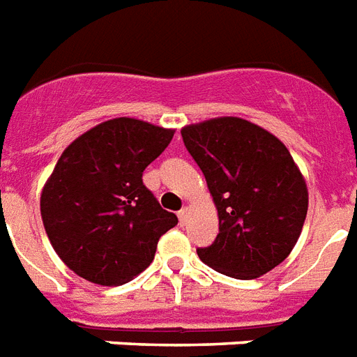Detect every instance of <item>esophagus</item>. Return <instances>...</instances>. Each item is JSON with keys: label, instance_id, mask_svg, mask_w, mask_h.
<instances>
[{"label": "esophagus", "instance_id": "34e87169", "mask_svg": "<svg viewBox=\"0 0 357 357\" xmlns=\"http://www.w3.org/2000/svg\"><path fill=\"white\" fill-rule=\"evenodd\" d=\"M178 220H181V225H185V219H188V215H190V208L185 206V208H182L181 211H178Z\"/></svg>", "mask_w": 357, "mask_h": 357}]
</instances>
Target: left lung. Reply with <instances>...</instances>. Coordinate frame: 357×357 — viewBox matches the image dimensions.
Masks as SVG:
<instances>
[{"label": "left lung", "mask_w": 357, "mask_h": 357, "mask_svg": "<svg viewBox=\"0 0 357 357\" xmlns=\"http://www.w3.org/2000/svg\"><path fill=\"white\" fill-rule=\"evenodd\" d=\"M204 173L219 235L200 261L235 279H255L281 264L301 235L308 188L287 146L257 123L219 116L181 129Z\"/></svg>", "instance_id": "left-lung-1"}]
</instances>
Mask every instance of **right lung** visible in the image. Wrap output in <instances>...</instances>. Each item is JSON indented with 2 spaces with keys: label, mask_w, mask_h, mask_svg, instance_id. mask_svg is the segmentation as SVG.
Returning <instances> with one entry per match:
<instances>
[{
  "label": "right lung",
  "mask_w": 357,
  "mask_h": 357,
  "mask_svg": "<svg viewBox=\"0 0 357 357\" xmlns=\"http://www.w3.org/2000/svg\"><path fill=\"white\" fill-rule=\"evenodd\" d=\"M175 129L138 119L105 120L66 147L40 197L58 257L76 275L119 287L151 264L158 238L176 226L142 182Z\"/></svg>",
  "instance_id": "right-lung-1"
}]
</instances>
